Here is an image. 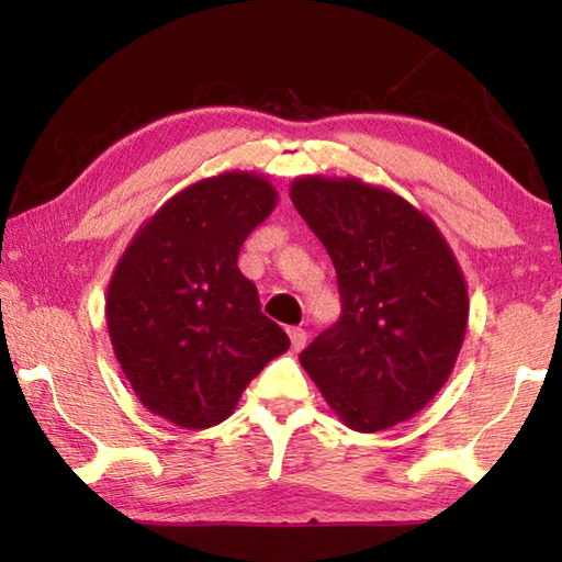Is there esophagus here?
Here are the masks:
<instances>
[{"label":"esophagus","mask_w":562,"mask_h":562,"mask_svg":"<svg viewBox=\"0 0 562 562\" xmlns=\"http://www.w3.org/2000/svg\"><path fill=\"white\" fill-rule=\"evenodd\" d=\"M290 339H292V349L294 351H302L307 347V331L302 327H290Z\"/></svg>","instance_id":"34e87169"}]
</instances>
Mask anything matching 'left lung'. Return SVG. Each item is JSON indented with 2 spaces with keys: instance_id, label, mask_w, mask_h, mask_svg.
I'll return each instance as SVG.
<instances>
[{
  "instance_id": "obj_1",
  "label": "left lung",
  "mask_w": 562,
  "mask_h": 562,
  "mask_svg": "<svg viewBox=\"0 0 562 562\" xmlns=\"http://www.w3.org/2000/svg\"><path fill=\"white\" fill-rule=\"evenodd\" d=\"M290 198L327 247L341 315L300 364L349 429L406 422L439 394L459 357L469 290L439 227L394 190L302 176Z\"/></svg>"
}]
</instances>
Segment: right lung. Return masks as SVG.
<instances>
[{
    "mask_svg": "<svg viewBox=\"0 0 562 562\" xmlns=\"http://www.w3.org/2000/svg\"><path fill=\"white\" fill-rule=\"evenodd\" d=\"M278 205L265 176L227 170L188 186L133 235L106 292L119 364L148 412L207 429L290 347L237 268L245 237Z\"/></svg>",
    "mask_w": 562,
    "mask_h": 562,
    "instance_id": "1",
    "label": "right lung"
}]
</instances>
